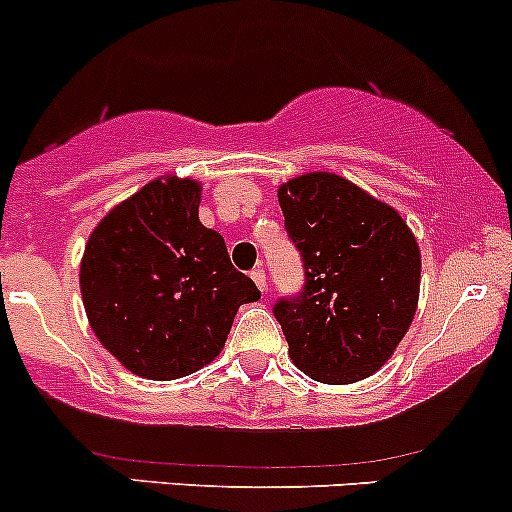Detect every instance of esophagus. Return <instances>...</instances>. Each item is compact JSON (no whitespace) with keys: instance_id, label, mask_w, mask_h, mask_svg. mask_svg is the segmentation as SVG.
Here are the masks:
<instances>
[{"instance_id":"esophagus-1","label":"esophagus","mask_w":512,"mask_h":512,"mask_svg":"<svg viewBox=\"0 0 512 512\" xmlns=\"http://www.w3.org/2000/svg\"><path fill=\"white\" fill-rule=\"evenodd\" d=\"M251 278H254L258 291H266V271H263V268H254V271H251Z\"/></svg>"}]
</instances>
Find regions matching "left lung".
<instances>
[{
	"label": "left lung",
	"mask_w": 512,
	"mask_h": 512,
	"mask_svg": "<svg viewBox=\"0 0 512 512\" xmlns=\"http://www.w3.org/2000/svg\"><path fill=\"white\" fill-rule=\"evenodd\" d=\"M288 239L303 261V291L273 315L288 355L308 377L350 384L377 372L412 325L421 256L404 219L330 172L278 189Z\"/></svg>",
	"instance_id": "left-lung-1"
}]
</instances>
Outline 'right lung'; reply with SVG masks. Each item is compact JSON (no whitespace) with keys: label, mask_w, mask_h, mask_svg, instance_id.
<instances>
[{"label":"right lung","mask_w":512,"mask_h":512,"mask_svg":"<svg viewBox=\"0 0 512 512\" xmlns=\"http://www.w3.org/2000/svg\"><path fill=\"white\" fill-rule=\"evenodd\" d=\"M194 179H155L93 229L81 293L93 333L130 372L177 379L212 362L261 291L199 221Z\"/></svg>","instance_id":"right-lung-1"}]
</instances>
